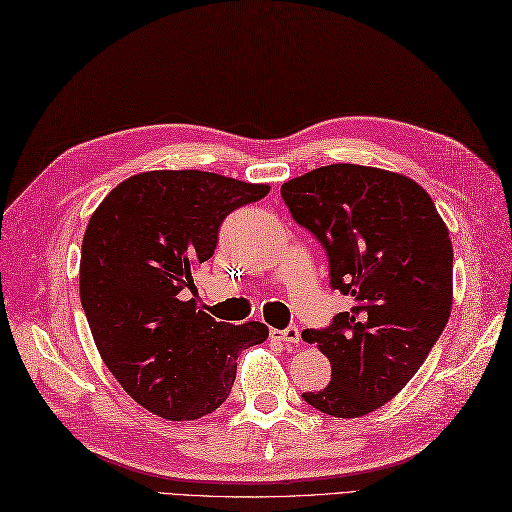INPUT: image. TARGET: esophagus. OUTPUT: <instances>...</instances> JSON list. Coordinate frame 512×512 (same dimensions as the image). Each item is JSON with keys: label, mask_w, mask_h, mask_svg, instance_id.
<instances>
[{"label": "esophagus", "mask_w": 512, "mask_h": 512, "mask_svg": "<svg viewBox=\"0 0 512 512\" xmlns=\"http://www.w3.org/2000/svg\"><path fill=\"white\" fill-rule=\"evenodd\" d=\"M271 338L284 344H297L301 340V334L297 327H286V329H271Z\"/></svg>", "instance_id": "obj_1"}]
</instances>
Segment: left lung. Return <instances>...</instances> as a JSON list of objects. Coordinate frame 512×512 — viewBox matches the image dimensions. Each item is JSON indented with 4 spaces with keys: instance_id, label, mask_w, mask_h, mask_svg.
<instances>
[{
    "instance_id": "obj_1",
    "label": "left lung",
    "mask_w": 512,
    "mask_h": 512,
    "mask_svg": "<svg viewBox=\"0 0 512 512\" xmlns=\"http://www.w3.org/2000/svg\"><path fill=\"white\" fill-rule=\"evenodd\" d=\"M297 224L325 247L331 288L355 306L306 329L331 381L303 400L359 418L405 388L452 310V243L431 196L409 176L355 163L323 165L282 185Z\"/></svg>"
}]
</instances>
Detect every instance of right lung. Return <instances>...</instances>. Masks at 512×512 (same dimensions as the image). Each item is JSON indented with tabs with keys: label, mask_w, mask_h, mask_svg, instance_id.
<instances>
[{
	"label": "right lung",
	"mask_w": 512,
	"mask_h": 512,
	"mask_svg": "<svg viewBox=\"0 0 512 512\" xmlns=\"http://www.w3.org/2000/svg\"><path fill=\"white\" fill-rule=\"evenodd\" d=\"M267 193L213 172L153 170L122 181L90 217L79 297L94 344L124 392L163 420L215 411L239 351L269 338L265 323H219L189 299L226 215Z\"/></svg>",
	"instance_id": "add662e5"
}]
</instances>
